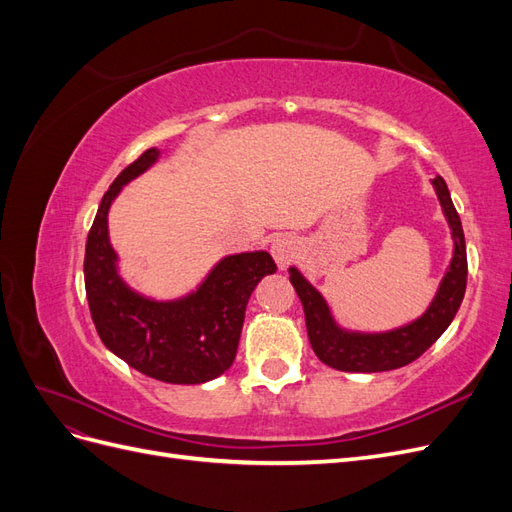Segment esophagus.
<instances>
[{"label":"esophagus","instance_id":"esophagus-1","mask_svg":"<svg viewBox=\"0 0 512 512\" xmlns=\"http://www.w3.org/2000/svg\"><path fill=\"white\" fill-rule=\"evenodd\" d=\"M301 254V243L294 239L292 235H282V237H275L271 243V256L275 258L277 267L286 269L290 262H294Z\"/></svg>","mask_w":512,"mask_h":512}]
</instances>
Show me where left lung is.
I'll return each mask as SVG.
<instances>
[{"instance_id":"obj_1","label":"left lung","mask_w":512,"mask_h":512,"mask_svg":"<svg viewBox=\"0 0 512 512\" xmlns=\"http://www.w3.org/2000/svg\"><path fill=\"white\" fill-rule=\"evenodd\" d=\"M431 183L438 192L448 226L453 230L455 252L436 299H433L427 312L410 322L408 327L378 335L342 331L333 322L322 294L297 269H290V284L297 290L303 303L309 344H312L316 356L324 365L339 371H361V374L404 367L416 361L453 322L468 284L466 237H463L459 213L451 200V192L446 188V181L438 175Z\"/></svg>"}]
</instances>
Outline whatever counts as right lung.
<instances>
[{
  "instance_id": "right-lung-1",
  "label": "right lung",
  "mask_w": 512,
  "mask_h": 512,
  "mask_svg": "<svg viewBox=\"0 0 512 512\" xmlns=\"http://www.w3.org/2000/svg\"><path fill=\"white\" fill-rule=\"evenodd\" d=\"M147 149L104 194L85 245V292L102 344L141 374L170 384H200L235 361L245 305L256 284L275 273L267 252L226 256L190 297L153 301L130 290L117 273L108 241V209L123 185L158 160Z\"/></svg>"
}]
</instances>
